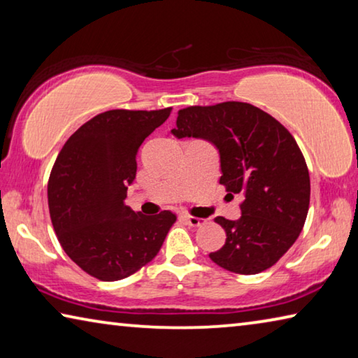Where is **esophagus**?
I'll list each match as a JSON object with an SVG mask.
<instances>
[{
    "instance_id": "34e87169",
    "label": "esophagus",
    "mask_w": 358,
    "mask_h": 358,
    "mask_svg": "<svg viewBox=\"0 0 358 358\" xmlns=\"http://www.w3.org/2000/svg\"><path fill=\"white\" fill-rule=\"evenodd\" d=\"M185 220L192 227H199V226H202V224H205V220H202V217H196V216H191V215H186Z\"/></svg>"
}]
</instances>
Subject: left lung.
<instances>
[{
    "label": "left lung",
    "mask_w": 358,
    "mask_h": 358,
    "mask_svg": "<svg viewBox=\"0 0 358 358\" xmlns=\"http://www.w3.org/2000/svg\"><path fill=\"white\" fill-rule=\"evenodd\" d=\"M172 134L213 143L220 183L245 196L238 221L215 217L226 243L210 259L238 275L273 266L299 238L310 208V172L292 134L259 107L237 101L183 108Z\"/></svg>",
    "instance_id": "1"
}]
</instances>
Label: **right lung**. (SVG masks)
Instances as JSON below:
<instances>
[{"label":"right lung","mask_w":358,"mask_h":358,"mask_svg":"<svg viewBox=\"0 0 358 358\" xmlns=\"http://www.w3.org/2000/svg\"><path fill=\"white\" fill-rule=\"evenodd\" d=\"M161 110H108L72 134L48 178V210L59 245L85 273L118 281L159 252L177 215L143 216L124 205L142 142L164 123Z\"/></svg>","instance_id":"1"}]
</instances>
